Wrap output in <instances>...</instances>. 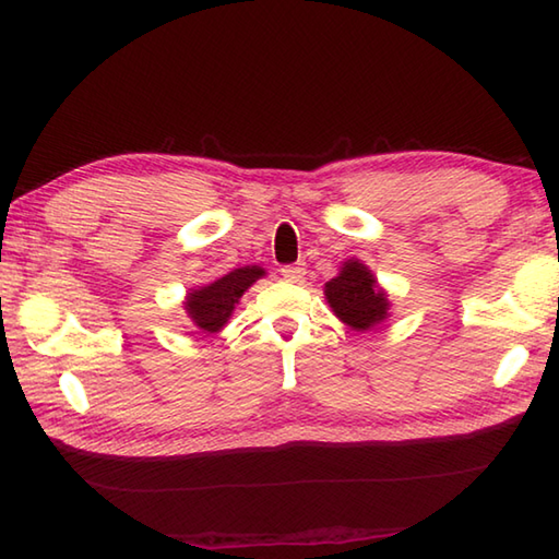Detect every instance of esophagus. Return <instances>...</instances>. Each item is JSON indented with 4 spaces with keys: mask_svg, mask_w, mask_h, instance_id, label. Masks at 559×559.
<instances>
[{
    "mask_svg": "<svg viewBox=\"0 0 559 559\" xmlns=\"http://www.w3.org/2000/svg\"><path fill=\"white\" fill-rule=\"evenodd\" d=\"M305 273H307L305 264H288V266L281 269V276L286 278L288 283H300L305 278Z\"/></svg>",
    "mask_w": 559,
    "mask_h": 559,
    "instance_id": "obj_1",
    "label": "esophagus"
}]
</instances>
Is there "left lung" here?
Masks as SVG:
<instances>
[{"label": "left lung", "instance_id": "8db88e82", "mask_svg": "<svg viewBox=\"0 0 559 559\" xmlns=\"http://www.w3.org/2000/svg\"><path fill=\"white\" fill-rule=\"evenodd\" d=\"M324 295L334 314L353 331H367L389 317V295L360 259L343 261L338 276L324 286Z\"/></svg>", "mask_w": 559, "mask_h": 559}]
</instances>
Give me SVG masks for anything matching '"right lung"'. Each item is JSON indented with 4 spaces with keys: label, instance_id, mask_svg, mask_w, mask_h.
Masks as SVG:
<instances>
[{
    "label": "right lung",
    "instance_id": "1",
    "mask_svg": "<svg viewBox=\"0 0 559 559\" xmlns=\"http://www.w3.org/2000/svg\"><path fill=\"white\" fill-rule=\"evenodd\" d=\"M264 269L261 266H242L233 269L225 273L223 278L209 283V286H201L192 293H187L185 310L189 319L204 331V334H216L225 324L235 310V305L240 302L245 290L264 276Z\"/></svg>",
    "mask_w": 559,
    "mask_h": 559
}]
</instances>
